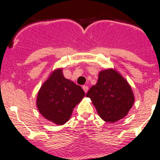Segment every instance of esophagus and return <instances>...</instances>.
Wrapping results in <instances>:
<instances>
[{
	"label": "esophagus",
	"instance_id": "obj_1",
	"mask_svg": "<svg viewBox=\"0 0 160 160\" xmlns=\"http://www.w3.org/2000/svg\"><path fill=\"white\" fill-rule=\"evenodd\" d=\"M82 88H83V91H84L85 93H87V92H88V86H86V85H83Z\"/></svg>",
	"mask_w": 160,
	"mask_h": 160
}]
</instances>
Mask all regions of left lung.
<instances>
[{
	"instance_id": "left-lung-1",
	"label": "left lung",
	"mask_w": 160,
	"mask_h": 160,
	"mask_svg": "<svg viewBox=\"0 0 160 160\" xmlns=\"http://www.w3.org/2000/svg\"><path fill=\"white\" fill-rule=\"evenodd\" d=\"M86 96L91 98L101 118L107 122H115L125 117L134 102L130 85L113 68L98 73V82Z\"/></svg>"
}]
</instances>
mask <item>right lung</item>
<instances>
[{
    "instance_id": "obj_1",
    "label": "right lung",
    "mask_w": 160,
    "mask_h": 160,
    "mask_svg": "<svg viewBox=\"0 0 160 160\" xmlns=\"http://www.w3.org/2000/svg\"><path fill=\"white\" fill-rule=\"evenodd\" d=\"M84 95L80 86L65 78L62 68H58L40 88L37 107L45 118L57 125H63L69 120L73 108Z\"/></svg>"
}]
</instances>
